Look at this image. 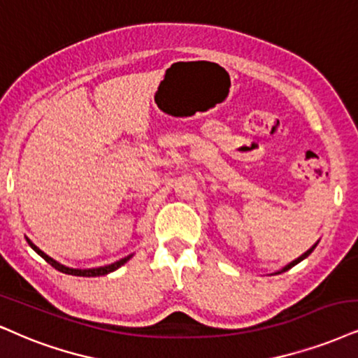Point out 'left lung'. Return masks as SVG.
<instances>
[{
  "label": "left lung",
  "mask_w": 358,
  "mask_h": 358,
  "mask_svg": "<svg viewBox=\"0 0 358 358\" xmlns=\"http://www.w3.org/2000/svg\"><path fill=\"white\" fill-rule=\"evenodd\" d=\"M317 244H319V241H317V242H315V244H314V245H312V247H310V249H308V250H307V252H303V254L301 255V257H297V259H295V260H292V262H290V264H287V266H285V267H282V268H280V271H277V272H273V273H275V275H277V273H282V272L289 271V268H292L294 266H297V264H299V262H302V260H303V259H307V257H308V255H310V254H312V250H314V249H315V247H317Z\"/></svg>",
  "instance_id": "1"
}]
</instances>
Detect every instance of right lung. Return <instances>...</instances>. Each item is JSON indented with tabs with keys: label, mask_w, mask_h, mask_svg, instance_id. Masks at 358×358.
Here are the masks:
<instances>
[{
	"label": "right lung",
	"mask_w": 358,
	"mask_h": 358,
	"mask_svg": "<svg viewBox=\"0 0 358 358\" xmlns=\"http://www.w3.org/2000/svg\"><path fill=\"white\" fill-rule=\"evenodd\" d=\"M26 241H28V244H29L31 249H33L34 252H36L38 255H41V257H43L44 260H46V262L50 264L51 267H55L56 271H59V272H63V273H68V275H78V277H99V275H106V273H111V272H114V271H117L119 267L124 266L127 260H129V259L132 257V254H131V255H127V257L117 260V262H114V264H109V266H104V267H94V268H73V267L63 266V264H59V262H57V260L50 257V255H48V254H44L43 250L39 249V247L34 245L33 242H31V241L28 239V237H26Z\"/></svg>",
	"instance_id": "1"
}]
</instances>
